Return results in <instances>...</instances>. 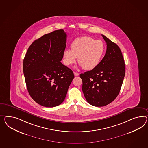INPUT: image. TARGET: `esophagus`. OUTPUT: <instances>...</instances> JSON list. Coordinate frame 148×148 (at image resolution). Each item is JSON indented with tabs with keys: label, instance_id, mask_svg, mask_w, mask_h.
<instances>
[{
	"label": "esophagus",
	"instance_id": "34e87169",
	"mask_svg": "<svg viewBox=\"0 0 148 148\" xmlns=\"http://www.w3.org/2000/svg\"><path fill=\"white\" fill-rule=\"evenodd\" d=\"M73 73H74V75H75V76H79V73H77V72H73Z\"/></svg>",
	"mask_w": 148,
	"mask_h": 148
}]
</instances>
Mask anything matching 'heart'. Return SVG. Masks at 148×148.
I'll list each match as a JSON object with an SVG mask.
<instances>
[{
  "label": "heart",
  "mask_w": 148,
  "mask_h": 148,
  "mask_svg": "<svg viewBox=\"0 0 148 148\" xmlns=\"http://www.w3.org/2000/svg\"><path fill=\"white\" fill-rule=\"evenodd\" d=\"M71 48L63 52L64 64L70 66L76 63L78 58L80 66L86 70H91L98 65L105 50L102 41L88 36L76 38L72 42Z\"/></svg>",
  "instance_id": "1"
}]
</instances>
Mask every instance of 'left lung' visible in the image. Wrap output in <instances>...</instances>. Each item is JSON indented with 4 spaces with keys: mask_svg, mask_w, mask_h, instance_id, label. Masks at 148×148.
<instances>
[{
    "mask_svg": "<svg viewBox=\"0 0 148 148\" xmlns=\"http://www.w3.org/2000/svg\"><path fill=\"white\" fill-rule=\"evenodd\" d=\"M106 42L105 55L95 68L80 75L82 90L87 102L102 107L117 97L125 72V61L119 46L102 35Z\"/></svg>",
    "mask_w": 148,
    "mask_h": 148,
    "instance_id": "left-lung-1",
    "label": "left lung"
}]
</instances>
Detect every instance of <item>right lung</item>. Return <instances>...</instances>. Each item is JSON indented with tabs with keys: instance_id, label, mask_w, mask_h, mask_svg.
<instances>
[{
	"instance_id": "1",
	"label": "right lung",
	"mask_w": 148,
	"mask_h": 148,
	"mask_svg": "<svg viewBox=\"0 0 148 148\" xmlns=\"http://www.w3.org/2000/svg\"><path fill=\"white\" fill-rule=\"evenodd\" d=\"M66 37L63 29L43 35L31 44L23 59L27 90L41 106L53 107L61 104L74 78L72 70L61 62Z\"/></svg>"
}]
</instances>
